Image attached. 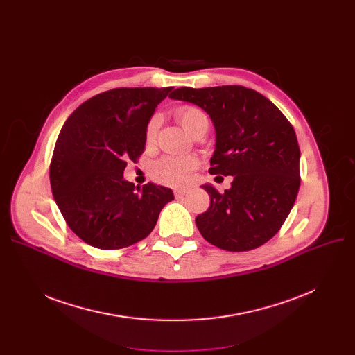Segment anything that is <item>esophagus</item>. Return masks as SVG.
<instances>
[{
  "label": "esophagus",
  "instance_id": "esophagus-1",
  "mask_svg": "<svg viewBox=\"0 0 355 355\" xmlns=\"http://www.w3.org/2000/svg\"><path fill=\"white\" fill-rule=\"evenodd\" d=\"M187 193H189L187 189H175V190H174L175 197H182V196H185Z\"/></svg>",
  "mask_w": 355,
  "mask_h": 355
}]
</instances>
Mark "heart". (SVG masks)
I'll return each instance as SVG.
<instances>
[{"instance_id":"1","label":"heart","mask_w":355,"mask_h":355,"mask_svg":"<svg viewBox=\"0 0 355 355\" xmlns=\"http://www.w3.org/2000/svg\"><path fill=\"white\" fill-rule=\"evenodd\" d=\"M175 119L182 126L185 132L190 135L196 132L200 128H209V118L206 112L202 109L193 106V105H184L175 109L174 112ZM158 129V118L154 116L149 121L146 126V141H153L157 135ZM197 166V159L194 158H181V157H164L157 161L153 166L154 177L170 185H182L189 181L190 173Z\"/></svg>"}]
</instances>
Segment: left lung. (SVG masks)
<instances>
[{"label": "left lung", "instance_id": "left-lung-1", "mask_svg": "<svg viewBox=\"0 0 355 355\" xmlns=\"http://www.w3.org/2000/svg\"><path fill=\"white\" fill-rule=\"evenodd\" d=\"M170 98L207 112L216 130L209 173L233 177L223 194L201 185L210 196L209 210L196 217L201 236L229 252L262 246L282 227L300 191L301 151L292 125L245 86L178 87Z\"/></svg>", "mask_w": 355, "mask_h": 355}]
</instances>
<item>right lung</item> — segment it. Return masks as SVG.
I'll return each instance as SVG.
<instances>
[{
	"label": "right lung",
	"mask_w": 355,
	"mask_h": 355,
	"mask_svg": "<svg viewBox=\"0 0 355 355\" xmlns=\"http://www.w3.org/2000/svg\"><path fill=\"white\" fill-rule=\"evenodd\" d=\"M171 89H112L82 103L64 122L50 164L51 193L85 243L103 250L134 245L174 200L171 189L148 182L141 190L123 178L126 161L144 153L146 126Z\"/></svg>",
	"instance_id": "obj_1"
}]
</instances>
